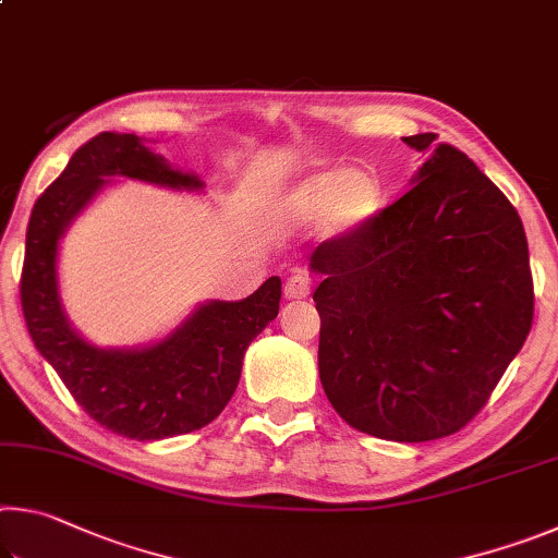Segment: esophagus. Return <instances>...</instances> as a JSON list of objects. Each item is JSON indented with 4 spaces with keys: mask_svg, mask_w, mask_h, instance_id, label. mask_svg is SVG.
Wrapping results in <instances>:
<instances>
[{
    "mask_svg": "<svg viewBox=\"0 0 558 558\" xmlns=\"http://www.w3.org/2000/svg\"><path fill=\"white\" fill-rule=\"evenodd\" d=\"M310 290H313V280H310L305 272H295V276H290L286 280V298L288 300L307 298Z\"/></svg>",
    "mask_w": 558,
    "mask_h": 558,
    "instance_id": "34e87169",
    "label": "esophagus"
}]
</instances>
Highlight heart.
<instances>
[{"mask_svg":"<svg viewBox=\"0 0 558 558\" xmlns=\"http://www.w3.org/2000/svg\"><path fill=\"white\" fill-rule=\"evenodd\" d=\"M384 204V186L369 169H344L307 177L282 196L278 214L288 223H307L323 214L329 235L349 233L376 216Z\"/></svg>","mask_w":558,"mask_h":558,"instance_id":"obj_1","label":"heart"}]
</instances>
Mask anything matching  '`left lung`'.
<instances>
[{
  "label": "left lung",
  "mask_w": 558,
  "mask_h": 558,
  "mask_svg": "<svg viewBox=\"0 0 558 558\" xmlns=\"http://www.w3.org/2000/svg\"><path fill=\"white\" fill-rule=\"evenodd\" d=\"M436 132L403 137L426 153ZM415 186L319 243V381L349 426L399 442L465 428L526 342L522 219L477 165L438 145Z\"/></svg>",
  "instance_id": "left-lung-1"
}]
</instances>
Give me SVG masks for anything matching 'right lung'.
<instances>
[{"instance_id":"1","label":"right lung","mask_w":558,"mask_h":558,"mask_svg":"<svg viewBox=\"0 0 558 558\" xmlns=\"http://www.w3.org/2000/svg\"><path fill=\"white\" fill-rule=\"evenodd\" d=\"M199 189L153 155L137 135L100 132L75 149L61 177L36 199L19 292L36 349L61 376L75 403L118 436L162 440L199 430L219 415L241 379L243 354L278 317L280 278H268L241 302L202 305L165 342L145 349H98L65 323L56 280L59 239L106 177Z\"/></svg>"}]
</instances>
